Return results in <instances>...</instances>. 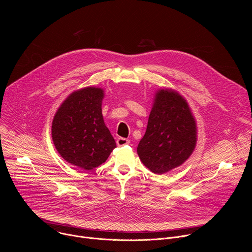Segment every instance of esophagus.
I'll list each match as a JSON object with an SVG mask.
<instances>
[{
    "label": "esophagus",
    "mask_w": 252,
    "mask_h": 252,
    "mask_svg": "<svg viewBox=\"0 0 252 252\" xmlns=\"http://www.w3.org/2000/svg\"><path fill=\"white\" fill-rule=\"evenodd\" d=\"M117 145L119 147H124V146H126V145H129V140L127 138H125V137H120L117 139Z\"/></svg>",
    "instance_id": "obj_1"
}]
</instances>
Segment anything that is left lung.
Segmentation results:
<instances>
[{"mask_svg":"<svg viewBox=\"0 0 252 252\" xmlns=\"http://www.w3.org/2000/svg\"><path fill=\"white\" fill-rule=\"evenodd\" d=\"M196 143V125L186 99L174 91L160 90L150 114L137 155L151 171L167 172L183 164Z\"/></svg>","mask_w":252,"mask_h":252,"instance_id":"1","label":"left lung"}]
</instances>
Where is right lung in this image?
<instances>
[{
	"label": "right lung",
	"mask_w": 252,
	"mask_h": 252,
	"mask_svg": "<svg viewBox=\"0 0 252 252\" xmlns=\"http://www.w3.org/2000/svg\"><path fill=\"white\" fill-rule=\"evenodd\" d=\"M103 91L85 88L74 92L59 107L52 125L54 145L67 162L91 170L104 162L117 148L101 114Z\"/></svg>",
	"instance_id": "add662e5"
}]
</instances>
